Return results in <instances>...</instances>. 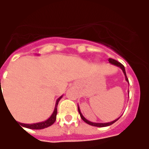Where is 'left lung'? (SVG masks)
<instances>
[{
	"mask_svg": "<svg viewBox=\"0 0 149 149\" xmlns=\"http://www.w3.org/2000/svg\"><path fill=\"white\" fill-rule=\"evenodd\" d=\"M108 61H109L110 63L114 65V66H117V67H120V68L122 70V71L123 72V74H124V76H125V79H126V81H127V82L129 83V80H128V79H127V74H126V70H125L124 66H123L122 63H120V62L117 61L116 60L112 59V58H109V59H108ZM129 85H130V83H129ZM128 92H129V91H128ZM78 111H79V115H80L81 118L82 119V120L85 121L86 123H88V124L91 125V126H94V127H108V126H111V124H113V123H114L116 121L120 119V117L119 118H117V119L111 121V122H109V123H93V122H91V121L88 120L86 119V118H85V117H83V115H82V113H81L80 109H79V105H78Z\"/></svg>",
	"mask_w": 149,
	"mask_h": 149,
	"instance_id": "1",
	"label": "left lung"
}]
</instances>
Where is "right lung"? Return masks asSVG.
I'll list each match as a JSON object with an SVG mask.
<instances>
[{
  "mask_svg": "<svg viewBox=\"0 0 149 149\" xmlns=\"http://www.w3.org/2000/svg\"><path fill=\"white\" fill-rule=\"evenodd\" d=\"M63 95H61V97L57 98V102L55 104V107H54V110L53 113L51 115V117L48 118L47 120L45 121H42V122H39V123H31V124H27V123H19L21 124V126H22L23 127H26V128L32 129V130H42V129L47 128V127H50L51 125L53 124L56 120V118H57V105H58V102H60V100L62 98Z\"/></svg>",
  "mask_w": 149,
  "mask_h": 149,
  "instance_id": "right-lung-1",
  "label": "right lung"
}]
</instances>
